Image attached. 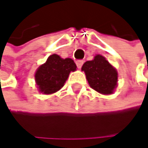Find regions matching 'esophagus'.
Listing matches in <instances>:
<instances>
[{
    "label": "esophagus",
    "mask_w": 148,
    "mask_h": 148,
    "mask_svg": "<svg viewBox=\"0 0 148 148\" xmlns=\"http://www.w3.org/2000/svg\"><path fill=\"white\" fill-rule=\"evenodd\" d=\"M83 63H84V61H83V60H77V61H76V66H77V67H78L79 69H81V68H82V65H83Z\"/></svg>",
    "instance_id": "1"
}]
</instances>
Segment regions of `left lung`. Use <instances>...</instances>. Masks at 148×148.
I'll use <instances>...</instances> for the list:
<instances>
[{"mask_svg":"<svg viewBox=\"0 0 148 148\" xmlns=\"http://www.w3.org/2000/svg\"><path fill=\"white\" fill-rule=\"evenodd\" d=\"M82 70L85 72L92 88L104 95L113 93L118 82V73L104 57L97 55L93 60L85 62Z\"/></svg>","mask_w":148,"mask_h":148,"instance_id":"obj_1","label":"left lung"}]
</instances>
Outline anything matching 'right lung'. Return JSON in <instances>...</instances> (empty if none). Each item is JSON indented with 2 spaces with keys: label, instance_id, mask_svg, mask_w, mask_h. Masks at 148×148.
Masks as SVG:
<instances>
[{
  "label": "right lung",
  "instance_id": "right-lung-1",
  "mask_svg": "<svg viewBox=\"0 0 148 148\" xmlns=\"http://www.w3.org/2000/svg\"><path fill=\"white\" fill-rule=\"evenodd\" d=\"M75 70L76 65L73 60H64L57 54H52L38 69L35 79L42 93L52 94L63 87L70 72Z\"/></svg>",
  "mask_w": 148,
  "mask_h": 148
}]
</instances>
